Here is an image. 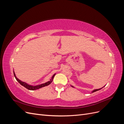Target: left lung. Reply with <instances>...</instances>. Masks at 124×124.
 <instances>
[{
	"mask_svg": "<svg viewBox=\"0 0 124 124\" xmlns=\"http://www.w3.org/2000/svg\"><path fill=\"white\" fill-rule=\"evenodd\" d=\"M72 87H73V86H72ZM101 88H100V89H95V90H93V91L92 92V93H93V92H96V91H99V90H100V89H101Z\"/></svg>",
	"mask_w": 124,
	"mask_h": 124,
	"instance_id": "left-lung-1",
	"label": "left lung"
}]
</instances>
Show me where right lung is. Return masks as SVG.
I'll return each instance as SVG.
<instances>
[{
	"label": "right lung",
	"mask_w": 124,
	"mask_h": 124,
	"mask_svg": "<svg viewBox=\"0 0 124 124\" xmlns=\"http://www.w3.org/2000/svg\"><path fill=\"white\" fill-rule=\"evenodd\" d=\"M13 73H14V76L15 78H16V80H17V81L18 82V83H19L20 84H21L22 86H23L24 87H25V88L28 89V90H32V91H33V90H36V89H39L40 88H42L43 87H44V86H47L48 85H50L52 83V82L53 81V78H54L55 75V74H54L53 75V77H52V78L50 80V81H48V82H46V83L42 84H40V85H39L32 86V85H30L27 84L26 83H25V82H22L21 80H20L19 79H18V78H16V74H15V73L14 72H13Z\"/></svg>",
	"instance_id": "1"
}]
</instances>
